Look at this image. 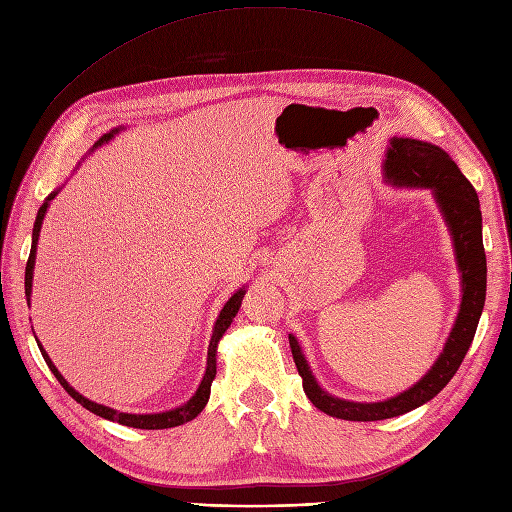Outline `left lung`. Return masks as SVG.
Masks as SVG:
<instances>
[{
    "mask_svg": "<svg viewBox=\"0 0 512 512\" xmlns=\"http://www.w3.org/2000/svg\"><path fill=\"white\" fill-rule=\"evenodd\" d=\"M385 160V181L398 188H428L435 194L441 214L448 222L454 240V253L461 270L463 298L456 322L439 359L419 381L398 396L383 402H350L331 396L313 378L309 363L298 346V339L290 335L292 357L303 376V389L307 398L320 411L348 422H376L409 413L424 402L432 400L450 383V378L461 368L467 350L474 342L478 320L482 316L484 296H487V255L482 246V214L474 186L467 181L452 157L437 144L413 138L389 140Z\"/></svg>",
    "mask_w": 512,
    "mask_h": 512,
    "instance_id": "left-lung-1",
    "label": "left lung"
}]
</instances>
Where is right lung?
Here are the masks:
<instances>
[{
  "label": "right lung",
  "mask_w": 512,
  "mask_h": 512,
  "mask_svg": "<svg viewBox=\"0 0 512 512\" xmlns=\"http://www.w3.org/2000/svg\"><path fill=\"white\" fill-rule=\"evenodd\" d=\"M121 129H123V127H116V129L110 131V134H103V136L95 142L93 149L101 147V144L110 142L116 134H119ZM56 194H58V190L51 192V194L47 196V199H45V203L41 205V209H38V214H36L34 231H32V251H30V257H28V266H25V296H28V298H30V294H32V277H34V264H36L38 233H41L43 218H45V214H47L49 201L56 199ZM244 294H246V290H244V287H240V290L235 292V294L227 300L225 307H222V311H220V316H218V320H216V324H214L212 339H209V348H207V368H205V376H203V381H201L199 389L194 391V396H192L186 404H181V406H177V409H170V411H164V413H142V415H140V413H121V411L110 409V406H103V404H97V402H93V400L84 398L82 393H77L67 381H64V376L58 372L54 361L49 359V355L43 350V346L38 344V348H41V355H43L45 363L49 365V370L54 372V376L58 378V383H60L64 389H67V393H69V396H71L75 402H80V404L84 406V409H88L90 413H95V415H99V417H103V419H110V422H119V424H123V426L142 428V430H162V428L181 426V424L190 422V419H194L196 415H199V413L205 409V404H207V400H209V391H212V381L216 378V348H218V342H220V337L225 335V331L231 326V322H233V318H235V313L240 311Z\"/></svg>",
  "instance_id": "obj_1"
}]
</instances>
